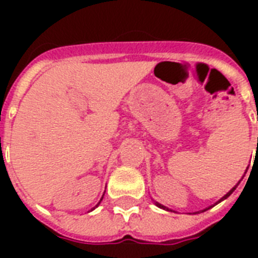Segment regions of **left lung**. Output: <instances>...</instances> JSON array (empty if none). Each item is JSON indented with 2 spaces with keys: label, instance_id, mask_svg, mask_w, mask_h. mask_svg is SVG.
<instances>
[{
  "label": "left lung",
  "instance_id": "8db88e82",
  "mask_svg": "<svg viewBox=\"0 0 258 258\" xmlns=\"http://www.w3.org/2000/svg\"><path fill=\"white\" fill-rule=\"evenodd\" d=\"M257 143H258V141H257ZM257 147H258V146H257ZM246 171H248V167H246V170H245V174H246ZM245 174H244V175H242V178H244V176H245ZM242 178H241V179L238 180V183H237L236 186H234V187H233V188H230V190H229V191L226 192V194H225V196L222 197V198H221V200H218V201H217V202H216V204H214V205H212V206H209V208L204 209V210H201V212H206V210H209V209H212L213 206H216L217 204H220V202H222V201H224V200H226V198H228V197L230 196V194H232V192L234 191V190H236V188H237V186H238V184H240V182H241V180H242ZM153 201H154V200H153ZM154 204L157 205L158 208L163 209V210H167V212H172L171 209L166 208V206H163V205H162V204H159V202H157V201H154ZM187 214H191V213H187ZM192 214H197V213H192Z\"/></svg>",
  "mask_w": 258,
  "mask_h": 258
}]
</instances>
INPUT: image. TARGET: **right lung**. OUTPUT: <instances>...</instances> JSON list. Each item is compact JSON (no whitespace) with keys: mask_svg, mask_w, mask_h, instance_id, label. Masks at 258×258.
Masks as SVG:
<instances>
[{"mask_svg":"<svg viewBox=\"0 0 258 258\" xmlns=\"http://www.w3.org/2000/svg\"><path fill=\"white\" fill-rule=\"evenodd\" d=\"M103 197H104V194H103ZM103 197H101V200H103ZM101 200H100V201H99V204H97V205H96V206H95V208H97V206H99V205H100ZM95 208H93V209H91V210H89V212H92V210H95Z\"/></svg>","mask_w":258,"mask_h":258,"instance_id":"right-lung-1","label":"right lung"}]
</instances>
